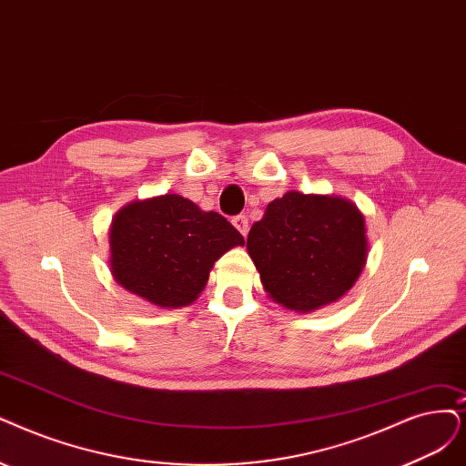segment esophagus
Listing matches in <instances>:
<instances>
[{"instance_id": "obj_1", "label": "esophagus", "mask_w": 466, "mask_h": 466, "mask_svg": "<svg viewBox=\"0 0 466 466\" xmlns=\"http://www.w3.org/2000/svg\"><path fill=\"white\" fill-rule=\"evenodd\" d=\"M232 224L238 228V232L242 236H248V230H249V220L246 215H238L232 218Z\"/></svg>"}]
</instances>
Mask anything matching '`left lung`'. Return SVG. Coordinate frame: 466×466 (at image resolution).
<instances>
[{
  "label": "left lung",
  "instance_id": "left-lung-1",
  "mask_svg": "<svg viewBox=\"0 0 466 466\" xmlns=\"http://www.w3.org/2000/svg\"><path fill=\"white\" fill-rule=\"evenodd\" d=\"M248 253L272 301L309 313L339 299L363 272L365 217L338 196L288 192L267 205Z\"/></svg>",
  "mask_w": 466,
  "mask_h": 466
}]
</instances>
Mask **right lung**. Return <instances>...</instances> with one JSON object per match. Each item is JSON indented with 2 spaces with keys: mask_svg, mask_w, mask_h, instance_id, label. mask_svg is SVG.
Masks as SVG:
<instances>
[{
  "mask_svg": "<svg viewBox=\"0 0 466 466\" xmlns=\"http://www.w3.org/2000/svg\"><path fill=\"white\" fill-rule=\"evenodd\" d=\"M115 280L157 307L198 299L220 255L244 246V236L215 211H201L182 196L132 201L109 230Z\"/></svg>",
  "mask_w": 466,
  "mask_h": 466,
  "instance_id": "add662e5",
  "label": "right lung"
}]
</instances>
